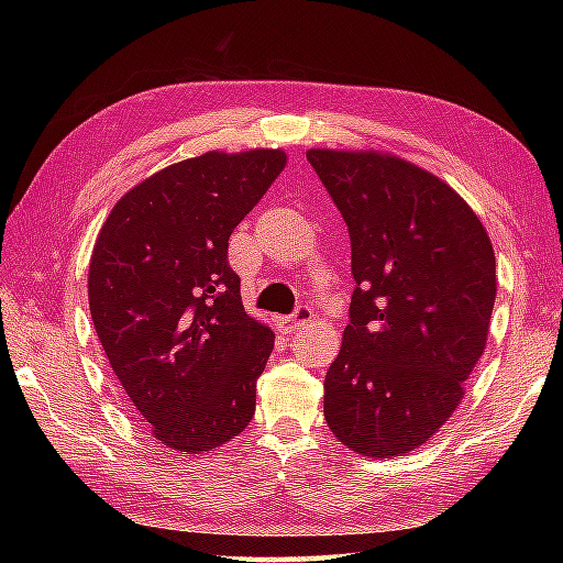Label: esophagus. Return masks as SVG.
I'll use <instances>...</instances> for the list:
<instances>
[{"label": "esophagus", "mask_w": 563, "mask_h": 563, "mask_svg": "<svg viewBox=\"0 0 563 563\" xmlns=\"http://www.w3.org/2000/svg\"><path fill=\"white\" fill-rule=\"evenodd\" d=\"M312 319H314V309H309L307 305H300L288 319L283 321V324H285V331H295V329L309 324Z\"/></svg>", "instance_id": "obj_1"}]
</instances>
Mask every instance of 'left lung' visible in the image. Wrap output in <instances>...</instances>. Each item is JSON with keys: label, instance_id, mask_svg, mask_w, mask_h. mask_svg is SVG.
<instances>
[{"label": "left lung", "instance_id": "8db88e82", "mask_svg": "<svg viewBox=\"0 0 563 563\" xmlns=\"http://www.w3.org/2000/svg\"><path fill=\"white\" fill-rule=\"evenodd\" d=\"M351 234V324L324 379V418L345 448L401 457L457 411L486 349L496 256L482 220L411 162L309 150Z\"/></svg>", "mask_w": 563, "mask_h": 563}]
</instances>
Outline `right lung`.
<instances>
[{"label":"right lung","instance_id":"1","mask_svg":"<svg viewBox=\"0 0 563 563\" xmlns=\"http://www.w3.org/2000/svg\"><path fill=\"white\" fill-rule=\"evenodd\" d=\"M283 150L206 152L130 188L89 263L106 357L152 435L198 454L242 433L275 333L244 312L234 227L285 169Z\"/></svg>","mask_w":563,"mask_h":563}]
</instances>
